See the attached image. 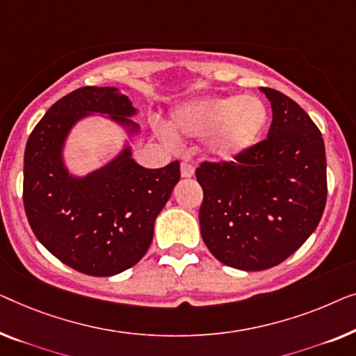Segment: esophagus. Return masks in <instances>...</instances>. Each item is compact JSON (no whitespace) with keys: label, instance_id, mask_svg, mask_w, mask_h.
Returning a JSON list of instances; mask_svg holds the SVG:
<instances>
[{"label":"esophagus","instance_id":"obj_1","mask_svg":"<svg viewBox=\"0 0 356 356\" xmlns=\"http://www.w3.org/2000/svg\"><path fill=\"white\" fill-rule=\"evenodd\" d=\"M180 174H182V177H185V179H190V177H193L195 169H193L192 164H188V163H182V164H180Z\"/></svg>","mask_w":356,"mask_h":356}]
</instances>
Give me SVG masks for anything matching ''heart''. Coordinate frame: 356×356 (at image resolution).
Returning <instances> with one entry per match:
<instances>
[{
	"label": "heart",
	"mask_w": 356,
	"mask_h": 356,
	"mask_svg": "<svg viewBox=\"0 0 356 356\" xmlns=\"http://www.w3.org/2000/svg\"><path fill=\"white\" fill-rule=\"evenodd\" d=\"M169 126L176 138L208 137L207 149L214 159L234 161L259 142L268 108L254 95L197 98L179 106Z\"/></svg>",
	"instance_id": "1"
}]
</instances>
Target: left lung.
<instances>
[{"instance_id": "1", "label": "left lung", "mask_w": 356, "mask_h": 356, "mask_svg": "<svg viewBox=\"0 0 356 356\" xmlns=\"http://www.w3.org/2000/svg\"><path fill=\"white\" fill-rule=\"evenodd\" d=\"M273 109L268 138L230 163H202L200 230L213 257L263 271L302 247L327 197L326 149L312 118L287 95L259 88Z\"/></svg>"}]
</instances>
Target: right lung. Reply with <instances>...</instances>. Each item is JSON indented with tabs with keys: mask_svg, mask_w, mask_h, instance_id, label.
<instances>
[{
	"mask_svg": "<svg viewBox=\"0 0 356 356\" xmlns=\"http://www.w3.org/2000/svg\"><path fill=\"white\" fill-rule=\"evenodd\" d=\"M129 97L114 87H82L48 109L24 154V208L35 237L59 261L88 276H114L137 264L153 240L154 221L180 179V164L147 169L129 140L116 157L83 177L63 161L70 130L99 113L140 134Z\"/></svg>",
	"mask_w": 356,
	"mask_h": 356,
	"instance_id": "add662e5",
	"label": "right lung"
}]
</instances>
